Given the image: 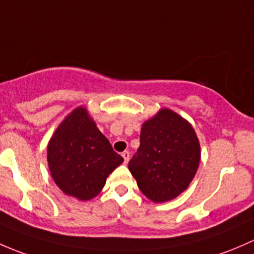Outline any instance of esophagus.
<instances>
[{"instance_id": "1", "label": "esophagus", "mask_w": 254, "mask_h": 254, "mask_svg": "<svg viewBox=\"0 0 254 254\" xmlns=\"http://www.w3.org/2000/svg\"><path fill=\"white\" fill-rule=\"evenodd\" d=\"M122 158H124L125 164H127V163H128V160H129V153H128L127 150H125L124 153H122Z\"/></svg>"}]
</instances>
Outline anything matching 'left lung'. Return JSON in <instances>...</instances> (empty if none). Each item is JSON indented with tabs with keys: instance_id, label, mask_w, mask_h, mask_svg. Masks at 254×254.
<instances>
[{
	"instance_id": "left-lung-1",
	"label": "left lung",
	"mask_w": 254,
	"mask_h": 254,
	"mask_svg": "<svg viewBox=\"0 0 254 254\" xmlns=\"http://www.w3.org/2000/svg\"><path fill=\"white\" fill-rule=\"evenodd\" d=\"M199 160L194 129L181 116L164 109L143 125L139 148L128 169L143 194L161 203L176 198L190 186Z\"/></svg>"
}]
</instances>
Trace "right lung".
I'll list each match as a JSON object with an SVG mask.
<instances>
[{
	"label": "right lung",
	"mask_w": 254,
	"mask_h": 254,
	"mask_svg": "<svg viewBox=\"0 0 254 254\" xmlns=\"http://www.w3.org/2000/svg\"><path fill=\"white\" fill-rule=\"evenodd\" d=\"M55 184L66 194L88 200L100 193L124 158L112 149L84 108L75 109L60 125L48 146Z\"/></svg>",
	"instance_id": "obj_1"
}]
</instances>
